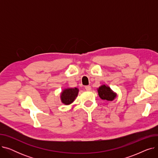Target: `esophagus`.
I'll list each match as a JSON object with an SVG mask.
<instances>
[{
    "instance_id": "1",
    "label": "esophagus",
    "mask_w": 158,
    "mask_h": 158,
    "mask_svg": "<svg viewBox=\"0 0 158 158\" xmlns=\"http://www.w3.org/2000/svg\"><path fill=\"white\" fill-rule=\"evenodd\" d=\"M85 88L86 90H87V91H90L91 89H92V88H91L90 86H86Z\"/></svg>"
}]
</instances>
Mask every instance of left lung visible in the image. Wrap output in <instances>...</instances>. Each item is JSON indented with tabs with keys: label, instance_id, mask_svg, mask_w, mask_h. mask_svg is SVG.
I'll use <instances>...</instances> for the list:
<instances>
[{
	"label": "left lung",
	"instance_id": "left-lung-1",
	"mask_svg": "<svg viewBox=\"0 0 158 158\" xmlns=\"http://www.w3.org/2000/svg\"><path fill=\"white\" fill-rule=\"evenodd\" d=\"M98 93L99 97L102 100L108 101H112L116 97V94H114L111 88L106 85H102L98 89Z\"/></svg>",
	"mask_w": 158,
	"mask_h": 158
}]
</instances>
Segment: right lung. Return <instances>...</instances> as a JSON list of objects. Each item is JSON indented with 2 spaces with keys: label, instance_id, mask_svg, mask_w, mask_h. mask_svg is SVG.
Returning a JSON list of instances; mask_svg holds the SVG:
<instances>
[{
  "label": "right lung",
  "instance_id": "obj_1",
  "mask_svg": "<svg viewBox=\"0 0 158 158\" xmlns=\"http://www.w3.org/2000/svg\"><path fill=\"white\" fill-rule=\"evenodd\" d=\"M78 92L79 89L77 88H67L64 89L61 95V102L66 105H69L72 103L77 97Z\"/></svg>",
  "mask_w": 158,
  "mask_h": 158
}]
</instances>
